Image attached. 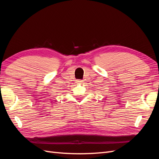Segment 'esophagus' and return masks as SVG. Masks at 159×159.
I'll list each match as a JSON object with an SVG mask.
<instances>
[{
	"label": "esophagus",
	"mask_w": 159,
	"mask_h": 159,
	"mask_svg": "<svg viewBox=\"0 0 159 159\" xmlns=\"http://www.w3.org/2000/svg\"><path fill=\"white\" fill-rule=\"evenodd\" d=\"M76 83L78 84V85H80L81 83H83V81H81V80H78L76 81Z\"/></svg>",
	"instance_id": "1"
}]
</instances>
